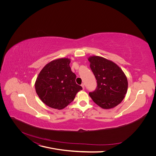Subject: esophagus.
Here are the masks:
<instances>
[{"label":"esophagus","mask_w":156,"mask_h":156,"mask_svg":"<svg viewBox=\"0 0 156 156\" xmlns=\"http://www.w3.org/2000/svg\"><path fill=\"white\" fill-rule=\"evenodd\" d=\"M81 87H82L83 89H85V85H84V83H82V84H81Z\"/></svg>","instance_id":"1"}]
</instances>
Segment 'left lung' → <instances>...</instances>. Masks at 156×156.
<instances>
[{"mask_svg": "<svg viewBox=\"0 0 156 156\" xmlns=\"http://www.w3.org/2000/svg\"><path fill=\"white\" fill-rule=\"evenodd\" d=\"M97 80L95 90L90 92L93 101L102 109H111L119 104L128 90V80L124 72L114 62L102 57H88Z\"/></svg>", "mask_w": 156, "mask_h": 156, "instance_id": "1", "label": "left lung"}]
</instances>
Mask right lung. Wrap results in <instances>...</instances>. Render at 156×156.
<instances>
[{"label": "right lung", "mask_w": 156, "mask_h": 156, "mask_svg": "<svg viewBox=\"0 0 156 156\" xmlns=\"http://www.w3.org/2000/svg\"><path fill=\"white\" fill-rule=\"evenodd\" d=\"M71 60L60 58L47 64L37 78L36 92L48 107L62 109L75 98L82 87L76 83V76L69 66Z\"/></svg>", "instance_id": "add662e5"}]
</instances>
